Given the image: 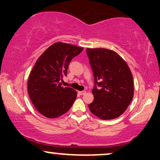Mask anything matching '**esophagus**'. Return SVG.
Masks as SVG:
<instances>
[{"label":"esophagus","instance_id":"1","mask_svg":"<svg viewBox=\"0 0 160 160\" xmlns=\"http://www.w3.org/2000/svg\"><path fill=\"white\" fill-rule=\"evenodd\" d=\"M78 95H84L85 93H86V91H78Z\"/></svg>","mask_w":160,"mask_h":160}]
</instances>
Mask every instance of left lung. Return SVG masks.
<instances>
[{
  "mask_svg": "<svg viewBox=\"0 0 160 160\" xmlns=\"http://www.w3.org/2000/svg\"><path fill=\"white\" fill-rule=\"evenodd\" d=\"M94 76V100L89 108L102 119H113L124 112L133 98L131 71L117 52L107 49H87Z\"/></svg>",
  "mask_w": 160,
  "mask_h": 160,
  "instance_id": "1",
  "label": "left lung"
}]
</instances>
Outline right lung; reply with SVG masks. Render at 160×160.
<instances>
[{
	"label": "right lung",
	"instance_id": "1",
	"mask_svg": "<svg viewBox=\"0 0 160 160\" xmlns=\"http://www.w3.org/2000/svg\"><path fill=\"white\" fill-rule=\"evenodd\" d=\"M83 48L55 43L36 61L29 76L28 94L37 111L48 118H57L69 110L77 93L73 88L62 87L60 82L67 76L69 63Z\"/></svg>",
	"mask_w": 160,
	"mask_h": 160
}]
</instances>
